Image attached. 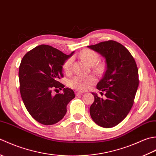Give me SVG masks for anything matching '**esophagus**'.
<instances>
[{"instance_id": "34e87169", "label": "esophagus", "mask_w": 156, "mask_h": 156, "mask_svg": "<svg viewBox=\"0 0 156 156\" xmlns=\"http://www.w3.org/2000/svg\"><path fill=\"white\" fill-rule=\"evenodd\" d=\"M83 93H84L83 92L76 91V96H78V95H80V94H83Z\"/></svg>"}]
</instances>
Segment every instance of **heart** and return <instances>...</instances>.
Here are the masks:
<instances>
[{"mask_svg":"<svg viewBox=\"0 0 156 156\" xmlns=\"http://www.w3.org/2000/svg\"><path fill=\"white\" fill-rule=\"evenodd\" d=\"M80 59L90 66H93L98 62L99 55L94 50L89 49H83L79 54ZM73 58H69L66 60L64 65V68L66 72H69L72 68ZM94 71L97 73H101L102 71V66L100 64H96L93 68ZM96 82V78L93 75H76L72 78L68 82V85L72 88L78 90H87L90 86Z\"/></svg>","mask_w":156,"mask_h":156,"instance_id":"1","label":"heart"}]
</instances>
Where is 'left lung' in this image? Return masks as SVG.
Wrapping results in <instances>:
<instances>
[{"label":"left lung","instance_id":"left-lung-1","mask_svg":"<svg viewBox=\"0 0 156 156\" xmlns=\"http://www.w3.org/2000/svg\"><path fill=\"white\" fill-rule=\"evenodd\" d=\"M88 48L103 56L107 64L103 78L97 85L99 90L106 92V99L92 92L94 101L90 107V116L101 127H115L127 117L133 105L139 86L136 62L128 49L115 41Z\"/></svg>","mask_w":156,"mask_h":156}]
</instances>
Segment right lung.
<instances>
[{
	"label": "right lung",
	"instance_id": "right-lung-1",
	"mask_svg": "<svg viewBox=\"0 0 156 156\" xmlns=\"http://www.w3.org/2000/svg\"><path fill=\"white\" fill-rule=\"evenodd\" d=\"M66 55L48 45H41L28 51L19 66L20 92L26 108L35 120L45 125L57 123L67 112L68 104L75 97L72 89L65 88L62 94H51L64 85L62 66L74 54Z\"/></svg>",
	"mask_w": 156,
	"mask_h": 156
}]
</instances>
